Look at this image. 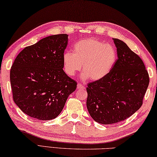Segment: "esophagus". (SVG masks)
<instances>
[{
	"mask_svg": "<svg viewBox=\"0 0 157 157\" xmlns=\"http://www.w3.org/2000/svg\"><path fill=\"white\" fill-rule=\"evenodd\" d=\"M86 88V87H85L83 85H82L81 83H78L77 85V90H84Z\"/></svg>",
	"mask_w": 157,
	"mask_h": 157,
	"instance_id": "esophagus-1",
	"label": "esophagus"
}]
</instances>
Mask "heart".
<instances>
[{
	"label": "heart",
	"instance_id": "obj_1",
	"mask_svg": "<svg viewBox=\"0 0 157 157\" xmlns=\"http://www.w3.org/2000/svg\"><path fill=\"white\" fill-rule=\"evenodd\" d=\"M73 48L74 53L65 51L63 55L64 70L69 76L75 75L82 67L83 80L99 81L110 72L116 63L114 47L94 38L79 41Z\"/></svg>",
	"mask_w": 157,
	"mask_h": 157
}]
</instances>
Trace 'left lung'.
I'll list each match as a JSON object with an SVG mask.
<instances>
[{
    "instance_id": "8db88e82",
    "label": "left lung",
    "mask_w": 157,
    "mask_h": 157,
    "mask_svg": "<svg viewBox=\"0 0 157 157\" xmlns=\"http://www.w3.org/2000/svg\"><path fill=\"white\" fill-rule=\"evenodd\" d=\"M117 60L108 75L88 84L87 109L94 121L119 122L140 109L147 90L149 74L143 60L122 40L113 38Z\"/></svg>"
}]
</instances>
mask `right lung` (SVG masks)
Segmentation results:
<instances>
[{
    "label": "right lung",
    "mask_w": 157,
    "mask_h": 157,
    "mask_svg": "<svg viewBox=\"0 0 157 157\" xmlns=\"http://www.w3.org/2000/svg\"><path fill=\"white\" fill-rule=\"evenodd\" d=\"M67 43L66 34L48 36L25 47L15 58L10 69L13 99L30 117L54 119L75 91L77 83L63 70Z\"/></svg>",
    "instance_id": "right-lung-1"
}]
</instances>
